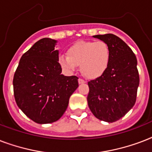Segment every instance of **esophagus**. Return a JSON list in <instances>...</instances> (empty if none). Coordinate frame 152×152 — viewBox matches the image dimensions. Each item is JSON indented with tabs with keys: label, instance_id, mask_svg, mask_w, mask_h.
<instances>
[{
	"label": "esophagus",
	"instance_id": "1",
	"mask_svg": "<svg viewBox=\"0 0 152 152\" xmlns=\"http://www.w3.org/2000/svg\"><path fill=\"white\" fill-rule=\"evenodd\" d=\"M78 82H79V83H80V84H82V83H86L85 80H83V79H80V78L78 80Z\"/></svg>",
	"mask_w": 152,
	"mask_h": 152
}]
</instances>
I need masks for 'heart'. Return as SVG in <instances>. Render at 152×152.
<instances>
[{
    "label": "heart",
    "instance_id": "obj_1",
    "mask_svg": "<svg viewBox=\"0 0 152 152\" xmlns=\"http://www.w3.org/2000/svg\"><path fill=\"white\" fill-rule=\"evenodd\" d=\"M67 56L60 54L57 62L64 72L72 73L78 65L81 72L89 79L100 77L108 69L110 49L103 41H80L67 49Z\"/></svg>",
    "mask_w": 152,
    "mask_h": 152
}]
</instances>
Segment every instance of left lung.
I'll return each mask as SVG.
<instances>
[{
    "label": "left lung",
    "mask_w": 152,
    "mask_h": 152,
    "mask_svg": "<svg viewBox=\"0 0 152 152\" xmlns=\"http://www.w3.org/2000/svg\"><path fill=\"white\" fill-rule=\"evenodd\" d=\"M110 49L108 69L102 76L88 82V103L95 118L114 122L134 106L140 77L136 55L129 46L113 34H97Z\"/></svg>",
    "instance_id": "8db88e82"
}]
</instances>
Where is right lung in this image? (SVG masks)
<instances>
[{"instance_id":"right-lung-1","label":"right lung","mask_w":152,"mask_h":152,"mask_svg":"<svg viewBox=\"0 0 152 152\" xmlns=\"http://www.w3.org/2000/svg\"><path fill=\"white\" fill-rule=\"evenodd\" d=\"M57 41L44 38L20 58L13 78L14 96L19 108L39 124L59 120L69 98L78 88V77L65 76L57 62Z\"/></svg>"}]
</instances>
